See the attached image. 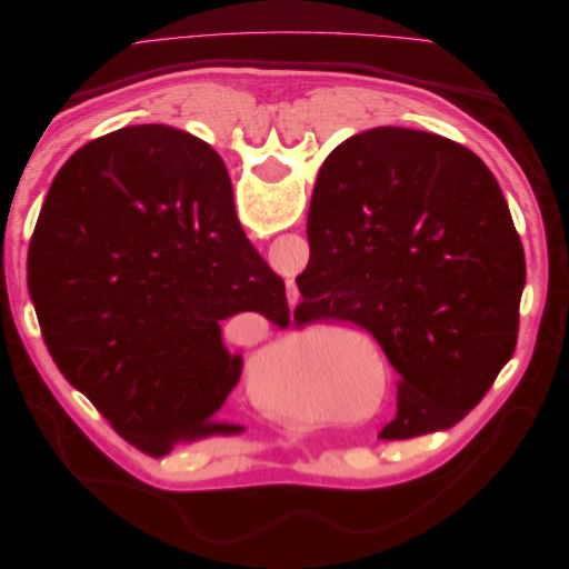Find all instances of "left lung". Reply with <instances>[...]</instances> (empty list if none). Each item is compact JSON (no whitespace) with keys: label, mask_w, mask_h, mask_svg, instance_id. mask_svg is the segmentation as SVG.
I'll use <instances>...</instances> for the list:
<instances>
[{"label":"left lung","mask_w":569,"mask_h":569,"mask_svg":"<svg viewBox=\"0 0 569 569\" xmlns=\"http://www.w3.org/2000/svg\"><path fill=\"white\" fill-rule=\"evenodd\" d=\"M306 232L299 327L351 320L401 375L380 439L458 425L512 358L527 282L491 170L446 137L372 128L325 159Z\"/></svg>","instance_id":"8db88e82"}]
</instances>
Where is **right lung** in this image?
Returning a JSON list of instances; mask_svg holds the SVG:
<instances>
[{
    "label": "right lung",
    "mask_w": 569,
    "mask_h": 569,
    "mask_svg": "<svg viewBox=\"0 0 569 569\" xmlns=\"http://www.w3.org/2000/svg\"><path fill=\"white\" fill-rule=\"evenodd\" d=\"M28 291L61 375L153 458L244 429L216 418L244 366L220 320L289 325L226 163L168 126L120 128L63 163L30 239Z\"/></svg>",
    "instance_id": "right-lung-1"
}]
</instances>
